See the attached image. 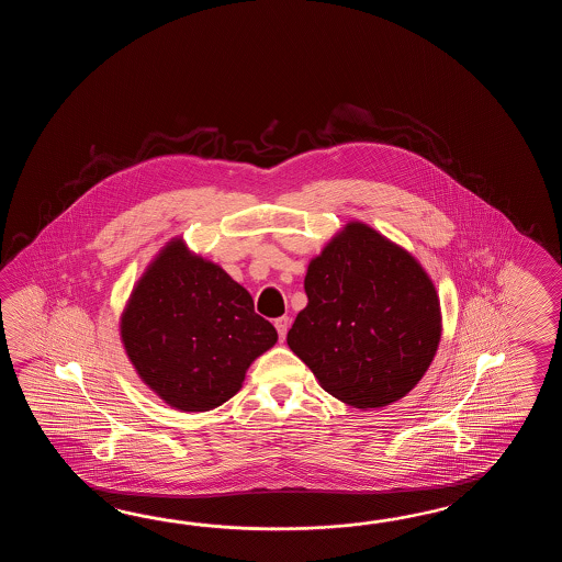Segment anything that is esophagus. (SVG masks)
<instances>
[{
    "label": "esophagus",
    "mask_w": 562,
    "mask_h": 562,
    "mask_svg": "<svg viewBox=\"0 0 562 562\" xmlns=\"http://www.w3.org/2000/svg\"><path fill=\"white\" fill-rule=\"evenodd\" d=\"M289 325H291V319H289V317H277L276 329L279 337H281V341L285 339L286 331H289Z\"/></svg>",
    "instance_id": "1"
}]
</instances>
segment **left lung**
Here are the masks:
<instances>
[{
    "instance_id": "1",
    "label": "left lung",
    "mask_w": 562,
    "mask_h": 562,
    "mask_svg": "<svg viewBox=\"0 0 562 562\" xmlns=\"http://www.w3.org/2000/svg\"><path fill=\"white\" fill-rule=\"evenodd\" d=\"M305 293L286 344L344 404L390 406L430 368L442 335L436 286L378 231L349 223L311 261Z\"/></svg>"
}]
</instances>
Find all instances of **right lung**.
Masks as SVG:
<instances>
[{"label":"right lung","mask_w":562,"mask_h":562,"mask_svg":"<svg viewBox=\"0 0 562 562\" xmlns=\"http://www.w3.org/2000/svg\"><path fill=\"white\" fill-rule=\"evenodd\" d=\"M120 335L140 380L180 412L225 404L277 341L249 291L182 239L170 240L134 286Z\"/></svg>","instance_id":"1"}]
</instances>
